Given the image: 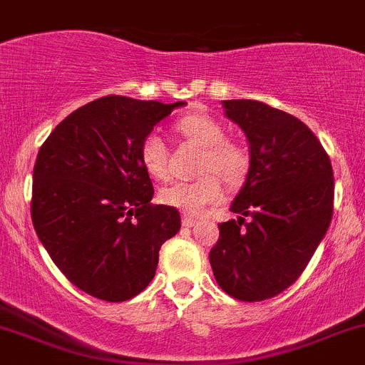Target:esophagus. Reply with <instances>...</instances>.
Returning a JSON list of instances; mask_svg holds the SVG:
<instances>
[{"label": "esophagus", "instance_id": "obj_1", "mask_svg": "<svg viewBox=\"0 0 365 365\" xmlns=\"http://www.w3.org/2000/svg\"><path fill=\"white\" fill-rule=\"evenodd\" d=\"M182 224L185 225V227H192V225L197 224V218L189 217V215H183V217H182Z\"/></svg>", "mask_w": 365, "mask_h": 365}]
</instances>
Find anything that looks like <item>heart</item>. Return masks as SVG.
I'll list each match as a JSON object with an SVG mask.
<instances>
[{
	"mask_svg": "<svg viewBox=\"0 0 365 365\" xmlns=\"http://www.w3.org/2000/svg\"><path fill=\"white\" fill-rule=\"evenodd\" d=\"M176 131L185 140L202 148L199 160L201 176L195 182H173L160 190L163 205L185 215H202L208 206L224 195V182L240 185L250 170V155L243 145L225 138L220 122L208 115H185L176 122ZM141 164L153 178H168V147L157 133H150L141 141Z\"/></svg>",
	"mask_w": 365,
	"mask_h": 365,
	"instance_id": "obj_1",
	"label": "heart"
}]
</instances>
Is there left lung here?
<instances>
[{"mask_svg":"<svg viewBox=\"0 0 365 365\" xmlns=\"http://www.w3.org/2000/svg\"><path fill=\"white\" fill-rule=\"evenodd\" d=\"M225 115L250 143V170L210 264L220 289L245 302L282 294L302 274L334 212V173L312 129L253 99H227ZM248 216L251 220L244 222Z\"/></svg>","mask_w":365,"mask_h":365,"instance_id":"1","label":"left lung"}]
</instances>
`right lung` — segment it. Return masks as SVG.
Masks as SVG:
<instances>
[{"instance_id":"add662e5","label":"right lung","mask_w":365,"mask_h":365,"mask_svg":"<svg viewBox=\"0 0 365 365\" xmlns=\"http://www.w3.org/2000/svg\"><path fill=\"white\" fill-rule=\"evenodd\" d=\"M105 96L68 115L45 140L33 170L31 218L61 273L101 301L122 302L155 276L178 210L152 205L141 141L176 106Z\"/></svg>"}]
</instances>
